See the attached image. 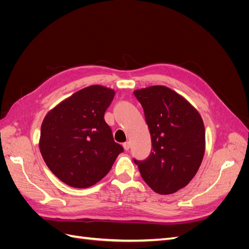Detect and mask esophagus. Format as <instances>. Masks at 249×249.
Listing matches in <instances>:
<instances>
[{"instance_id": "34e87169", "label": "esophagus", "mask_w": 249, "mask_h": 249, "mask_svg": "<svg viewBox=\"0 0 249 249\" xmlns=\"http://www.w3.org/2000/svg\"><path fill=\"white\" fill-rule=\"evenodd\" d=\"M123 146H124V148L125 150H129V149H130V147H131V142H130V141H126V142H124V144H123Z\"/></svg>"}]
</instances>
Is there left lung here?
Wrapping results in <instances>:
<instances>
[{
	"label": "left lung",
	"instance_id": "left-lung-1",
	"mask_svg": "<svg viewBox=\"0 0 249 249\" xmlns=\"http://www.w3.org/2000/svg\"><path fill=\"white\" fill-rule=\"evenodd\" d=\"M144 111L153 149L138 165L145 183L159 194H171L190 183L206 149L199 112L175 90L156 85L134 91Z\"/></svg>",
	"mask_w": 249,
	"mask_h": 249
}]
</instances>
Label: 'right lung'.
Instances as JSON below:
<instances>
[{
    "label": "right lung",
    "instance_id": "obj_1",
    "mask_svg": "<svg viewBox=\"0 0 249 249\" xmlns=\"http://www.w3.org/2000/svg\"><path fill=\"white\" fill-rule=\"evenodd\" d=\"M114 95L111 88L88 86L44 117L40 153L50 170L66 185L82 189L100 182L124 152L104 118Z\"/></svg>",
    "mask_w": 249,
    "mask_h": 249
}]
</instances>
